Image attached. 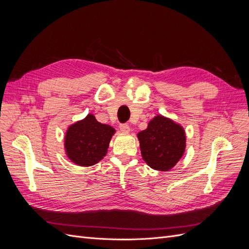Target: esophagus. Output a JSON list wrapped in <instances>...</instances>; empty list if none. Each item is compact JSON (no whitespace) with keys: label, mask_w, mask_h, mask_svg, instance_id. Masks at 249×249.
<instances>
[{"label":"esophagus","mask_w":249,"mask_h":249,"mask_svg":"<svg viewBox=\"0 0 249 249\" xmlns=\"http://www.w3.org/2000/svg\"><path fill=\"white\" fill-rule=\"evenodd\" d=\"M119 129L123 133H129L130 132V125L126 124H123L119 125Z\"/></svg>","instance_id":"esophagus-1"}]
</instances>
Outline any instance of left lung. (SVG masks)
Listing matches in <instances>:
<instances>
[{
    "instance_id": "1",
    "label": "left lung",
    "mask_w": 249,
    "mask_h": 249,
    "mask_svg": "<svg viewBox=\"0 0 249 249\" xmlns=\"http://www.w3.org/2000/svg\"><path fill=\"white\" fill-rule=\"evenodd\" d=\"M137 137L143 160L156 170L168 171L185 153L186 134L183 126L162 115L150 120Z\"/></svg>"
}]
</instances>
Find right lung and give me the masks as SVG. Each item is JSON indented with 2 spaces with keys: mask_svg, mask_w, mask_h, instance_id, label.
<instances>
[{
  "mask_svg": "<svg viewBox=\"0 0 249 249\" xmlns=\"http://www.w3.org/2000/svg\"><path fill=\"white\" fill-rule=\"evenodd\" d=\"M115 130L97 122L94 115L70 125L64 138V148L70 160L79 166H92L108 152L109 143Z\"/></svg>",
  "mask_w": 249,
  "mask_h": 249,
  "instance_id": "right-lung-1",
  "label": "right lung"
}]
</instances>
